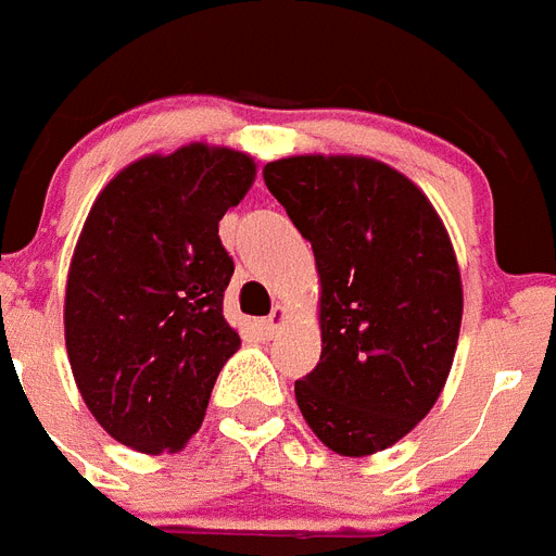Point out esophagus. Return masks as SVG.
I'll return each instance as SVG.
<instances>
[{
    "label": "esophagus",
    "instance_id": "1",
    "mask_svg": "<svg viewBox=\"0 0 556 556\" xmlns=\"http://www.w3.org/2000/svg\"><path fill=\"white\" fill-rule=\"evenodd\" d=\"M286 319H288V311L282 305H277L274 311H270L268 319H263V325H260V328H263L265 336H274L279 328H282V325H286Z\"/></svg>",
    "mask_w": 556,
    "mask_h": 556
}]
</instances>
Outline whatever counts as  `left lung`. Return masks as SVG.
I'll return each instance as SVG.
<instances>
[{
  "label": "left lung",
  "instance_id": "8db88e82",
  "mask_svg": "<svg viewBox=\"0 0 556 556\" xmlns=\"http://www.w3.org/2000/svg\"><path fill=\"white\" fill-rule=\"evenodd\" d=\"M263 177L319 270L321 356L293 384L296 404L328 450H387L432 409L458 348L450 235L427 194L372 157L293 155Z\"/></svg>",
  "mask_w": 556,
  "mask_h": 556
}]
</instances>
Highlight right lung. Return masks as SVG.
<instances>
[{"label": "right lung", "mask_w": 556, "mask_h": 556, "mask_svg": "<svg viewBox=\"0 0 556 556\" xmlns=\"http://www.w3.org/2000/svg\"><path fill=\"white\" fill-rule=\"evenodd\" d=\"M254 157L189 143L147 155L92 203L64 293V342L96 421L147 455L184 450L240 336L223 316L235 263L217 226Z\"/></svg>", "instance_id": "right-lung-1"}]
</instances>
